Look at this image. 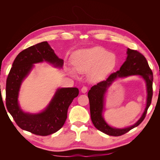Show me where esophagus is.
<instances>
[{
    "mask_svg": "<svg viewBox=\"0 0 160 160\" xmlns=\"http://www.w3.org/2000/svg\"><path fill=\"white\" fill-rule=\"evenodd\" d=\"M88 88H87V87H85V86H83V88H81V92H82V93H86V92L87 91H88Z\"/></svg>",
    "mask_w": 160,
    "mask_h": 160,
    "instance_id": "obj_1",
    "label": "esophagus"
}]
</instances>
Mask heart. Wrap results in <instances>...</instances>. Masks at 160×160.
Here are the masks:
<instances>
[{
  "instance_id": "b5f03b06",
  "label": "heart",
  "mask_w": 160,
  "mask_h": 160,
  "mask_svg": "<svg viewBox=\"0 0 160 160\" xmlns=\"http://www.w3.org/2000/svg\"><path fill=\"white\" fill-rule=\"evenodd\" d=\"M75 69L81 73L89 71V78L97 81L102 79L116 65L117 58L113 53L101 47L81 49L76 51L72 57ZM73 74L74 69H69Z\"/></svg>"
}]
</instances>
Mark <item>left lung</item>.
<instances>
[{
  "mask_svg": "<svg viewBox=\"0 0 160 160\" xmlns=\"http://www.w3.org/2000/svg\"><path fill=\"white\" fill-rule=\"evenodd\" d=\"M127 53V59L121 67L120 69L117 72H112L105 81H101L97 85L91 87L88 92L92 122L98 130L111 136H120L128 133L133 128L138 126L146 118L148 109L152 103L153 96V72L150 69L146 57L136 50L128 49ZM133 74L142 75L146 80L148 92L146 109L141 118L132 127L124 129L113 128L106 123L102 116L104 94L106 89L117 77Z\"/></svg>",
  "mask_w": 160,
  "mask_h": 160,
  "instance_id": "obj_1",
  "label": "left lung"
}]
</instances>
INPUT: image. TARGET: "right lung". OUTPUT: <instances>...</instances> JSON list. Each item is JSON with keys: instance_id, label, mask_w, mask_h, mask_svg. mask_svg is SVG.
Segmentation results:
<instances>
[{"instance_id": "1", "label": "right lung", "mask_w": 160, "mask_h": 160, "mask_svg": "<svg viewBox=\"0 0 160 160\" xmlns=\"http://www.w3.org/2000/svg\"><path fill=\"white\" fill-rule=\"evenodd\" d=\"M49 62L62 67L63 60L59 59L47 41L23 50L17 56L8 75L6 83V106L18 126L37 135L46 136L59 131L65 122L67 111L79 95L76 88L59 89L47 108L38 114L23 113L18 103V94L22 80L34 63Z\"/></svg>"}]
</instances>
